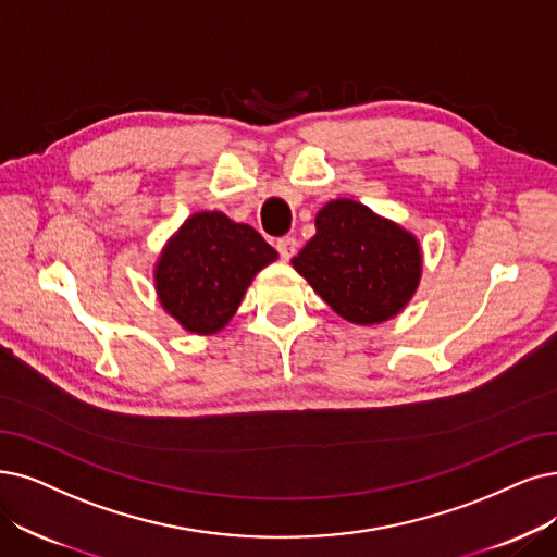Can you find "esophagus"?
<instances>
[{
	"instance_id": "esophagus-1",
	"label": "esophagus",
	"mask_w": 557,
	"mask_h": 557,
	"mask_svg": "<svg viewBox=\"0 0 557 557\" xmlns=\"http://www.w3.org/2000/svg\"><path fill=\"white\" fill-rule=\"evenodd\" d=\"M276 249H278L283 260H290L297 253V249H299V242L295 237H281L276 242Z\"/></svg>"
}]
</instances>
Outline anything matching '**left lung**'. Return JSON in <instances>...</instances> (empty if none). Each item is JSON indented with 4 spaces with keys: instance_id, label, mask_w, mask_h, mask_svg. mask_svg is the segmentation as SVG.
<instances>
[{
    "instance_id": "8db88e82",
    "label": "left lung",
    "mask_w": 557,
    "mask_h": 557,
    "mask_svg": "<svg viewBox=\"0 0 557 557\" xmlns=\"http://www.w3.org/2000/svg\"><path fill=\"white\" fill-rule=\"evenodd\" d=\"M315 228L293 264L341 318L380 324L407 306L422 270L411 233L349 198L326 203Z\"/></svg>"
}]
</instances>
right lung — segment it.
Listing matches in <instances>:
<instances>
[{"mask_svg": "<svg viewBox=\"0 0 557 557\" xmlns=\"http://www.w3.org/2000/svg\"><path fill=\"white\" fill-rule=\"evenodd\" d=\"M276 258L251 226L221 212H198L166 244L154 283L166 313L206 336L235 315L253 276Z\"/></svg>", "mask_w": 557, "mask_h": 557, "instance_id": "1", "label": "right lung"}]
</instances>
